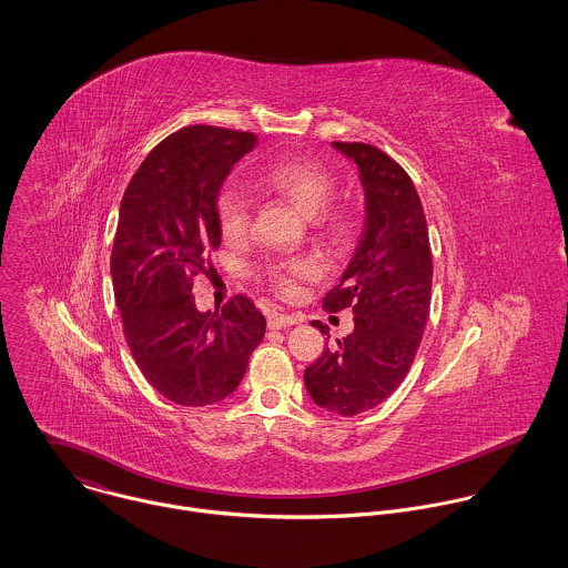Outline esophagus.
I'll return each instance as SVG.
<instances>
[{
    "label": "esophagus",
    "instance_id": "1",
    "mask_svg": "<svg viewBox=\"0 0 568 568\" xmlns=\"http://www.w3.org/2000/svg\"><path fill=\"white\" fill-rule=\"evenodd\" d=\"M300 322H302V320L295 317V315H273V317L268 320V327H271V329H282V327L297 325Z\"/></svg>",
    "mask_w": 568,
    "mask_h": 568
}]
</instances>
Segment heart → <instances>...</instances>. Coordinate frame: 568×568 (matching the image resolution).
I'll return each instance as SVG.
<instances>
[{"label":"heart","instance_id":"b5f03b06","mask_svg":"<svg viewBox=\"0 0 568 568\" xmlns=\"http://www.w3.org/2000/svg\"><path fill=\"white\" fill-rule=\"evenodd\" d=\"M260 183L284 199H288L306 216L324 214L334 179L324 163L311 158H291L271 163L260 172ZM216 221L227 243H243L251 230V203L239 185H225L216 196ZM320 275V266L313 260H286L271 268L275 288L282 295L297 291V280H313Z\"/></svg>","mask_w":568,"mask_h":568}]
</instances>
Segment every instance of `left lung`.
I'll return each mask as SVG.
<instances>
[{
	"instance_id": "left-lung-1",
	"label": "left lung",
	"mask_w": 568,
	"mask_h": 568,
	"mask_svg": "<svg viewBox=\"0 0 568 568\" xmlns=\"http://www.w3.org/2000/svg\"><path fill=\"white\" fill-rule=\"evenodd\" d=\"M332 146L356 163L365 192L361 241L324 297L327 313L352 308L354 329L306 367L304 383L315 405L352 417L385 403L405 381L430 311L433 257L422 201L405 168L369 144Z\"/></svg>"
}]
</instances>
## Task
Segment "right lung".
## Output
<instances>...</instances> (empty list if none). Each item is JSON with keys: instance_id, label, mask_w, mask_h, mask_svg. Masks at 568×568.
I'll list each match as a JSON object with an SVG mask.
<instances>
[{"instance_id": "1", "label": "right lung", "mask_w": 568, "mask_h": 568, "mask_svg": "<svg viewBox=\"0 0 568 568\" xmlns=\"http://www.w3.org/2000/svg\"><path fill=\"white\" fill-rule=\"evenodd\" d=\"M257 138L219 126L168 135L133 174L111 251L115 304L131 354L163 398L214 405L241 385L266 320L236 295L219 313L196 311L194 275L221 246L216 196Z\"/></svg>"}]
</instances>
